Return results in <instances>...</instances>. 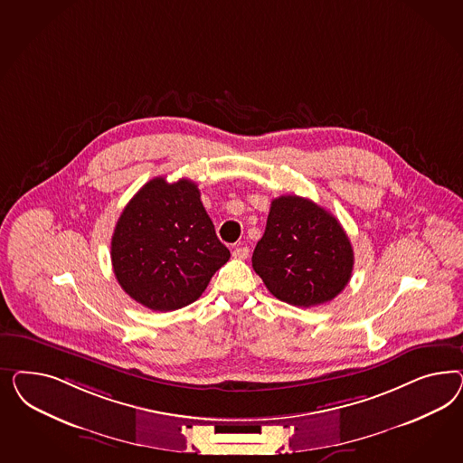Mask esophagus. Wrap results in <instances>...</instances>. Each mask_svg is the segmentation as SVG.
Returning <instances> with one entry per match:
<instances>
[{"label":"esophagus","instance_id":"1","mask_svg":"<svg viewBox=\"0 0 463 463\" xmlns=\"http://www.w3.org/2000/svg\"><path fill=\"white\" fill-rule=\"evenodd\" d=\"M232 256H234L236 260H246V258L250 256V250H248V246H238V248L232 251Z\"/></svg>","mask_w":463,"mask_h":463}]
</instances>
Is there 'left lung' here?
I'll list each match as a JSON object with an SVG mask.
<instances>
[{"mask_svg":"<svg viewBox=\"0 0 463 463\" xmlns=\"http://www.w3.org/2000/svg\"><path fill=\"white\" fill-rule=\"evenodd\" d=\"M353 263L350 239L333 213L302 196L271 202L252 268L277 298L297 307L326 304L348 285Z\"/></svg>","mask_w":463,"mask_h":463,"instance_id":"left-lung-1","label":"left lung"}]
</instances>
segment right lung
I'll list each match as a JSON object with an SVG mask.
<instances>
[{
	"mask_svg": "<svg viewBox=\"0 0 463 463\" xmlns=\"http://www.w3.org/2000/svg\"><path fill=\"white\" fill-rule=\"evenodd\" d=\"M113 273L144 307L168 312L195 302L231 258L195 183H146L126 205L112 236Z\"/></svg>",
	"mask_w": 463,
	"mask_h": 463,
	"instance_id": "obj_1",
	"label": "right lung"
}]
</instances>
